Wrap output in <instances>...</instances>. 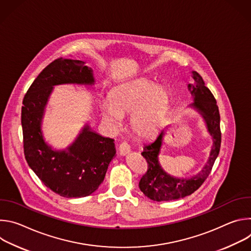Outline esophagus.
<instances>
[{
  "mask_svg": "<svg viewBox=\"0 0 251 251\" xmlns=\"http://www.w3.org/2000/svg\"><path fill=\"white\" fill-rule=\"evenodd\" d=\"M131 149L130 146L127 144L126 142H122L119 146V153L121 156H126L128 153H130Z\"/></svg>",
  "mask_w": 251,
  "mask_h": 251,
  "instance_id": "1",
  "label": "esophagus"
}]
</instances>
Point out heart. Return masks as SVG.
Listing matches in <instances>:
<instances>
[{"label":"heart","mask_w":251,"mask_h":251,"mask_svg":"<svg viewBox=\"0 0 251 251\" xmlns=\"http://www.w3.org/2000/svg\"><path fill=\"white\" fill-rule=\"evenodd\" d=\"M109 101L101 103L103 117L112 126L118 127L122 115L130 114L132 131L143 138L151 137L164 123L170 98L168 91L146 79H139L115 88Z\"/></svg>","instance_id":"b5f03b06"}]
</instances>
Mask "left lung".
<instances>
[{"label":"left lung","mask_w":251,"mask_h":251,"mask_svg":"<svg viewBox=\"0 0 251 251\" xmlns=\"http://www.w3.org/2000/svg\"><path fill=\"white\" fill-rule=\"evenodd\" d=\"M192 76L195 83H189L188 89L194 98V103L190 104L189 107L194 108L202 117L207 132L212 137V147L208 160L201 171L191 177L181 178L166 173L159 162L167 127L161 130L153 141L145 144L141 154L146 159L148 169L146 174L141 177L139 188L146 197L155 201H169L192 195L205 181L220 153L222 142L221 117L216 98L197 71H192Z\"/></svg>","instance_id":"left-lung-1"}]
</instances>
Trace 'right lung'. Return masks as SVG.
I'll list each match as a JSON object with an SVG mask.
<instances>
[{
  "label": "right lung",
  "instance_id": "1",
  "mask_svg": "<svg viewBox=\"0 0 251 251\" xmlns=\"http://www.w3.org/2000/svg\"><path fill=\"white\" fill-rule=\"evenodd\" d=\"M94 83L93 70L84 61L58 58L34 79L23 100L22 127L27 165L46 187L64 198L87 197L98 189L116 154L115 144L113 139L99 135L85 124L68 147L53 149L42 131L46 107L55 85Z\"/></svg>",
  "mask_w": 251,
  "mask_h": 251
}]
</instances>
